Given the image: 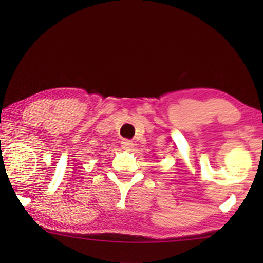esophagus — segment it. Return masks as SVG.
<instances>
[{
    "mask_svg": "<svg viewBox=\"0 0 263 263\" xmlns=\"http://www.w3.org/2000/svg\"><path fill=\"white\" fill-rule=\"evenodd\" d=\"M121 146H122V148L125 151H130V149H133V147H134V145H133V141H130V140H122Z\"/></svg>",
    "mask_w": 263,
    "mask_h": 263,
    "instance_id": "esophagus-1",
    "label": "esophagus"
}]
</instances>
